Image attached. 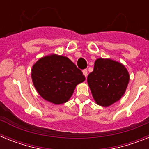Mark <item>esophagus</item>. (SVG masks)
<instances>
[{"mask_svg": "<svg viewBox=\"0 0 149 149\" xmlns=\"http://www.w3.org/2000/svg\"><path fill=\"white\" fill-rule=\"evenodd\" d=\"M83 74H84V75L85 76V77H87V69H84V70H83Z\"/></svg>", "mask_w": 149, "mask_h": 149, "instance_id": "1", "label": "esophagus"}]
</instances>
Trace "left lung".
Instances as JSON below:
<instances>
[{"mask_svg": "<svg viewBox=\"0 0 149 149\" xmlns=\"http://www.w3.org/2000/svg\"><path fill=\"white\" fill-rule=\"evenodd\" d=\"M129 74L122 63L110 59H97L87 82L96 104L108 107L125 94L129 82Z\"/></svg>", "mask_w": 149, "mask_h": 149, "instance_id": "left-lung-1", "label": "left lung"}]
</instances>
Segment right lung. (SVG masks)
<instances>
[{"label": "right lung", "mask_w": 149, "mask_h": 149, "mask_svg": "<svg viewBox=\"0 0 149 149\" xmlns=\"http://www.w3.org/2000/svg\"><path fill=\"white\" fill-rule=\"evenodd\" d=\"M31 77L41 97L54 104L65 103L76 86L85 76L66 56L51 54L39 59L33 65Z\"/></svg>", "instance_id": "1"}]
</instances>
